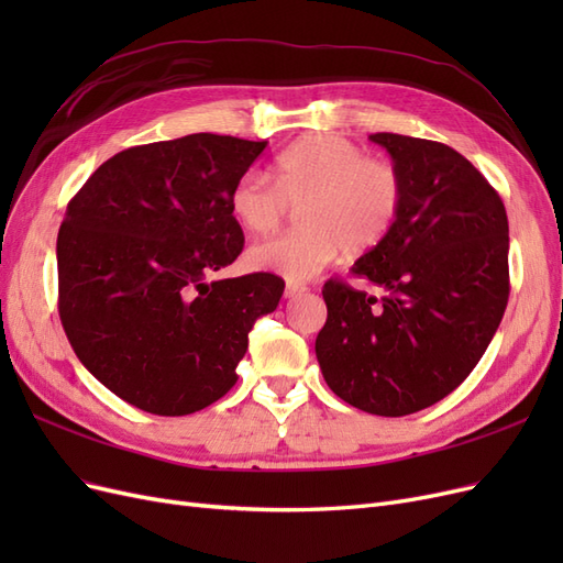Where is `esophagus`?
Instances as JSON below:
<instances>
[{
	"instance_id": "1",
	"label": "esophagus",
	"mask_w": 563,
	"mask_h": 563,
	"mask_svg": "<svg viewBox=\"0 0 563 563\" xmlns=\"http://www.w3.org/2000/svg\"><path fill=\"white\" fill-rule=\"evenodd\" d=\"M305 291H308V288H305L302 284L288 282V284H286V291H284V296H286V298H296V296H300V294H305Z\"/></svg>"
}]
</instances>
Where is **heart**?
I'll return each mask as SVG.
<instances>
[{
    "label": "heart",
    "instance_id": "1",
    "mask_svg": "<svg viewBox=\"0 0 563 563\" xmlns=\"http://www.w3.org/2000/svg\"><path fill=\"white\" fill-rule=\"evenodd\" d=\"M298 211L302 230L255 244L246 265L288 282H308L340 251L364 255L395 230L404 207V180L389 162L371 159L340 135H305L272 166V183L249 172L232 185L230 211L249 234L275 232Z\"/></svg>",
    "mask_w": 563,
    "mask_h": 563
}]
</instances>
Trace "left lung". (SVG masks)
Segmentation results:
<instances>
[{"label":"left lung","mask_w":563,"mask_h":563,"mask_svg":"<svg viewBox=\"0 0 563 563\" xmlns=\"http://www.w3.org/2000/svg\"><path fill=\"white\" fill-rule=\"evenodd\" d=\"M404 180L395 230L352 265L383 296L329 279L314 352L335 395L373 416L422 411L463 383L509 298V225L500 195L434 141L373 133Z\"/></svg>","instance_id":"obj_1"}]
</instances>
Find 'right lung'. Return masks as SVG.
I'll use <instances>...</instances> for the list:
<instances>
[{"instance_id":"1","label":"right lung","mask_w":563,"mask_h":563,"mask_svg":"<svg viewBox=\"0 0 563 563\" xmlns=\"http://www.w3.org/2000/svg\"><path fill=\"white\" fill-rule=\"evenodd\" d=\"M267 141L190 133L100 164L58 230V312L67 340L119 399L187 416L225 397L258 317L284 282L269 272L207 282L244 232L230 190Z\"/></svg>"}]
</instances>
